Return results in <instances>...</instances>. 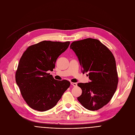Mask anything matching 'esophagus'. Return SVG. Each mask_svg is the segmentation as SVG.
Returning a JSON list of instances; mask_svg holds the SVG:
<instances>
[{"label":"esophagus","instance_id":"1","mask_svg":"<svg viewBox=\"0 0 135 135\" xmlns=\"http://www.w3.org/2000/svg\"><path fill=\"white\" fill-rule=\"evenodd\" d=\"M70 84H71V85H73L74 87L77 86V84H76V83H72V82H71V83H70Z\"/></svg>","mask_w":135,"mask_h":135}]
</instances>
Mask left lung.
Masks as SVG:
<instances>
[{
  "label": "left lung",
  "instance_id": "8db88e82",
  "mask_svg": "<svg viewBox=\"0 0 135 135\" xmlns=\"http://www.w3.org/2000/svg\"><path fill=\"white\" fill-rule=\"evenodd\" d=\"M76 54L83 73H88L90 81L78 83L82 90L77 98L84 108L97 110L107 104L114 95L118 83L115 58L97 39L87 38L73 41L70 46Z\"/></svg>",
  "mask_w": 135,
  "mask_h": 135
}]
</instances>
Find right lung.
Listing matches in <instances>:
<instances>
[{"label": "right lung", "mask_w": 135, "mask_h": 135, "mask_svg": "<svg viewBox=\"0 0 135 135\" xmlns=\"http://www.w3.org/2000/svg\"><path fill=\"white\" fill-rule=\"evenodd\" d=\"M69 44V41H42L28 47L21 57L16 82L31 108L40 112L51 109L69 87V81L55 80L48 73L55 68L57 59Z\"/></svg>", "instance_id": "right-lung-1"}]
</instances>
